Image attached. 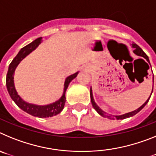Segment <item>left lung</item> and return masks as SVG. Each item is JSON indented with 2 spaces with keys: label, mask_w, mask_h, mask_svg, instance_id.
Masks as SVG:
<instances>
[{
  "label": "left lung",
  "mask_w": 156,
  "mask_h": 156,
  "mask_svg": "<svg viewBox=\"0 0 156 156\" xmlns=\"http://www.w3.org/2000/svg\"><path fill=\"white\" fill-rule=\"evenodd\" d=\"M132 48H133V52L135 54V55H137V56H140V57L144 58V59H146V61L148 62L150 64L149 58H148V55H146V54L143 51L142 49H141V48H140L138 45H137L136 44H132ZM153 81H154V77H153ZM152 90H151V94H150V97H151V94H152ZM90 100H91L92 105H93L94 108V109L97 111L99 115H101V116L105 117V118H108V119H126V118H129V117H131V116H133V115H136L137 112H139L140 110L144 108V106L146 105V104L148 102V101H149V99H150V97H149L148 99H147V101H146L145 102H144L142 105L140 106V108H138L137 109L134 110V111L130 112H127V113L122 114V115H110V114L106 113L105 112L103 111V110L101 109V108L100 107H99V106L96 104V103H95L94 100L91 87H90Z\"/></svg>",
  "instance_id": "obj_1"
}]
</instances>
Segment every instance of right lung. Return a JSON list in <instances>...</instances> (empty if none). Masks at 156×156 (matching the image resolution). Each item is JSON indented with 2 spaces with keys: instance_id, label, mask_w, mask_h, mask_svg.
Masks as SVG:
<instances>
[{
  "instance_id": "right-lung-1",
  "label": "right lung",
  "mask_w": 156,
  "mask_h": 156,
  "mask_svg": "<svg viewBox=\"0 0 156 156\" xmlns=\"http://www.w3.org/2000/svg\"><path fill=\"white\" fill-rule=\"evenodd\" d=\"M42 42V37H39L34 41L32 43L29 44L28 45L25 46L21 50L19 51L17 55L15 57V58L12 60L11 64L8 67V73L6 76V86L7 89L10 97L12 100L15 101L16 105L19 108L23 110L24 112L30 115H34L39 118H47V117H51L54 115H56L59 114L64 108L65 103H66V91L68 88L69 83L71 82L74 78H76L79 72H76L73 75H70L66 79L64 83V91H63L62 96L55 102H53L51 104L46 105H38L31 104L25 101L19 94H18L16 89L15 87V83H14V74H15V70L18 65L20 63V62L23 60L24 58L27 57L29 54L31 53L33 51H34L39 44Z\"/></svg>"
}]
</instances>
